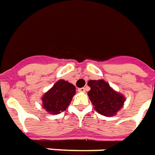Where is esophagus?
Segmentation results:
<instances>
[{
  "mask_svg": "<svg viewBox=\"0 0 155 155\" xmlns=\"http://www.w3.org/2000/svg\"><path fill=\"white\" fill-rule=\"evenodd\" d=\"M78 92H80V93H85L86 92V88L85 87H80V88H78Z\"/></svg>",
  "mask_w": 155,
  "mask_h": 155,
  "instance_id": "esophagus-1",
  "label": "esophagus"
}]
</instances>
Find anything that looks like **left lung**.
Masks as SVG:
<instances>
[{"label": "left lung", "instance_id": "left-lung-1", "mask_svg": "<svg viewBox=\"0 0 155 155\" xmlns=\"http://www.w3.org/2000/svg\"><path fill=\"white\" fill-rule=\"evenodd\" d=\"M87 85L91 87L88 97L97 113L111 117L117 114L124 105V97L115 92L104 80H90Z\"/></svg>", "mask_w": 155, "mask_h": 155}]
</instances>
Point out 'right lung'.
<instances>
[{
    "mask_svg": "<svg viewBox=\"0 0 155 155\" xmlns=\"http://www.w3.org/2000/svg\"><path fill=\"white\" fill-rule=\"evenodd\" d=\"M75 93V86L67 81L59 80L41 98L43 107L51 114H60L66 110Z\"/></svg>",
    "mask_w": 155,
    "mask_h": 155,
    "instance_id": "add662e5",
    "label": "right lung"
}]
</instances>
